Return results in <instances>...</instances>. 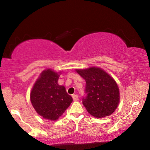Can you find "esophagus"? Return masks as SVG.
<instances>
[{
    "label": "esophagus",
    "instance_id": "esophagus-1",
    "mask_svg": "<svg viewBox=\"0 0 150 150\" xmlns=\"http://www.w3.org/2000/svg\"><path fill=\"white\" fill-rule=\"evenodd\" d=\"M72 97H73V100L77 101L78 100V96L77 95H72Z\"/></svg>",
    "mask_w": 150,
    "mask_h": 150
}]
</instances>
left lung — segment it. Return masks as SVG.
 <instances>
[{
  "instance_id": "left-lung-1",
  "label": "left lung",
  "mask_w": 150,
  "mask_h": 150,
  "mask_svg": "<svg viewBox=\"0 0 150 150\" xmlns=\"http://www.w3.org/2000/svg\"><path fill=\"white\" fill-rule=\"evenodd\" d=\"M86 81V97L83 104L90 115L100 118L116 110L120 102V92L115 80L105 71L97 67L76 69Z\"/></svg>"
}]
</instances>
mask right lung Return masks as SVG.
Returning <instances> with one entry per match:
<instances>
[{
  "mask_svg": "<svg viewBox=\"0 0 150 150\" xmlns=\"http://www.w3.org/2000/svg\"><path fill=\"white\" fill-rule=\"evenodd\" d=\"M62 72L47 69L41 73L30 93V100L35 110L45 119L57 120L72 103L65 87L57 81Z\"/></svg>",
  "mask_w": 150,
  "mask_h": 150,
  "instance_id": "1",
  "label": "right lung"
}]
</instances>
